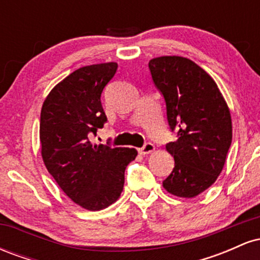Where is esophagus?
<instances>
[{
    "mask_svg": "<svg viewBox=\"0 0 260 260\" xmlns=\"http://www.w3.org/2000/svg\"><path fill=\"white\" fill-rule=\"evenodd\" d=\"M154 150H155V147H154V144H151V143H147V144H144V147L138 149L140 155H148V154L153 153Z\"/></svg>",
    "mask_w": 260,
    "mask_h": 260,
    "instance_id": "esophagus-1",
    "label": "esophagus"
}]
</instances>
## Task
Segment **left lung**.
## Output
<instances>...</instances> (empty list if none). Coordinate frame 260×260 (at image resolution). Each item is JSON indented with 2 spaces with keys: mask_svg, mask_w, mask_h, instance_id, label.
<instances>
[{
  "mask_svg": "<svg viewBox=\"0 0 260 260\" xmlns=\"http://www.w3.org/2000/svg\"><path fill=\"white\" fill-rule=\"evenodd\" d=\"M151 78L164 95L171 131L178 139L166 144L174 171L162 182L170 194L194 198L221 174L232 140L230 109L215 80L181 56L149 61Z\"/></svg>",
  "mask_w": 260,
  "mask_h": 260,
  "instance_id": "obj_1",
  "label": "left lung"
}]
</instances>
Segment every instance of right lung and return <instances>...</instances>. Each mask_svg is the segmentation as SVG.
Masks as SVG:
<instances>
[{
    "instance_id": "1",
    "label": "right lung",
    "mask_w": 260,
    "mask_h": 260,
    "mask_svg": "<svg viewBox=\"0 0 260 260\" xmlns=\"http://www.w3.org/2000/svg\"><path fill=\"white\" fill-rule=\"evenodd\" d=\"M116 71V62L79 68L53 86L41 107L45 166L68 198L91 211L120 198L124 170L138 155L134 148L91 142L107 121L100 98Z\"/></svg>"
}]
</instances>
